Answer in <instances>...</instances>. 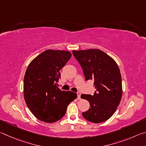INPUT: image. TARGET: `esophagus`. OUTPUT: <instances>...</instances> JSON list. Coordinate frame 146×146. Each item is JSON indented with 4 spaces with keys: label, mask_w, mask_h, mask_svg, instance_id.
<instances>
[{
    "label": "esophagus",
    "mask_w": 146,
    "mask_h": 146,
    "mask_svg": "<svg viewBox=\"0 0 146 146\" xmlns=\"http://www.w3.org/2000/svg\"><path fill=\"white\" fill-rule=\"evenodd\" d=\"M77 95H78V100H80V95H81V93L80 92H77Z\"/></svg>",
    "instance_id": "34e87169"
}]
</instances>
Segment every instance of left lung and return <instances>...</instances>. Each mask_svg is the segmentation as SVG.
I'll return each instance as SVG.
<instances>
[{
    "instance_id": "1",
    "label": "left lung",
    "mask_w": 146,
    "mask_h": 146,
    "mask_svg": "<svg viewBox=\"0 0 146 146\" xmlns=\"http://www.w3.org/2000/svg\"><path fill=\"white\" fill-rule=\"evenodd\" d=\"M82 67L86 80H93V95H81L89 101L90 108L82 113L84 118L93 123L108 120L114 114L122 95V77L114 59L98 49L73 51Z\"/></svg>"
}]
</instances>
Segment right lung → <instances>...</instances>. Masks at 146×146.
<instances>
[{
  "label": "right lung",
  "mask_w": 146,
  "mask_h": 146,
  "mask_svg": "<svg viewBox=\"0 0 146 146\" xmlns=\"http://www.w3.org/2000/svg\"><path fill=\"white\" fill-rule=\"evenodd\" d=\"M71 57L70 51L48 49L29 63L24 78V97L38 120L48 123L59 120L69 104L77 98L76 93L56 86L60 71Z\"/></svg>",
  "instance_id": "obj_1"
}]
</instances>
